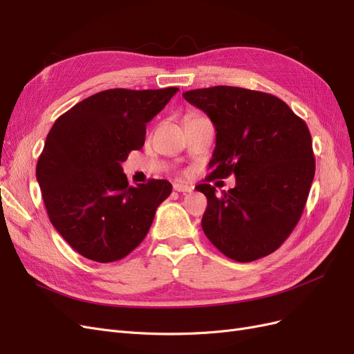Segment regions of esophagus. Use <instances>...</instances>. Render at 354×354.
Wrapping results in <instances>:
<instances>
[{"instance_id": "1", "label": "esophagus", "mask_w": 354, "mask_h": 354, "mask_svg": "<svg viewBox=\"0 0 354 354\" xmlns=\"http://www.w3.org/2000/svg\"><path fill=\"white\" fill-rule=\"evenodd\" d=\"M173 187H174L176 192H183V194H189V192L194 190V187H192V186H189V185H186V183H180V181H177V183H174Z\"/></svg>"}]
</instances>
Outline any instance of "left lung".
Listing matches in <instances>:
<instances>
[{
	"label": "left lung",
	"mask_w": 354,
	"mask_h": 354,
	"mask_svg": "<svg viewBox=\"0 0 354 354\" xmlns=\"http://www.w3.org/2000/svg\"><path fill=\"white\" fill-rule=\"evenodd\" d=\"M183 97L216 127V149L207 183L202 230L211 243L239 263L276 251L301 217L315 177V155L306 122L276 95L229 85L190 90ZM237 177L221 196L208 180Z\"/></svg>",
	"instance_id": "obj_1"
}]
</instances>
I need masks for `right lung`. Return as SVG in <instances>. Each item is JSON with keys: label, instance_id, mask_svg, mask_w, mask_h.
<instances>
[{"label": "right lung", "instance_id": "add662e5", "mask_svg": "<svg viewBox=\"0 0 354 354\" xmlns=\"http://www.w3.org/2000/svg\"><path fill=\"white\" fill-rule=\"evenodd\" d=\"M177 91L104 90L51 127L37 180L51 224L85 259L112 263L136 250L173 190L169 181L153 178L130 186L121 164L143 147L146 124Z\"/></svg>", "mask_w": 354, "mask_h": 354}]
</instances>
